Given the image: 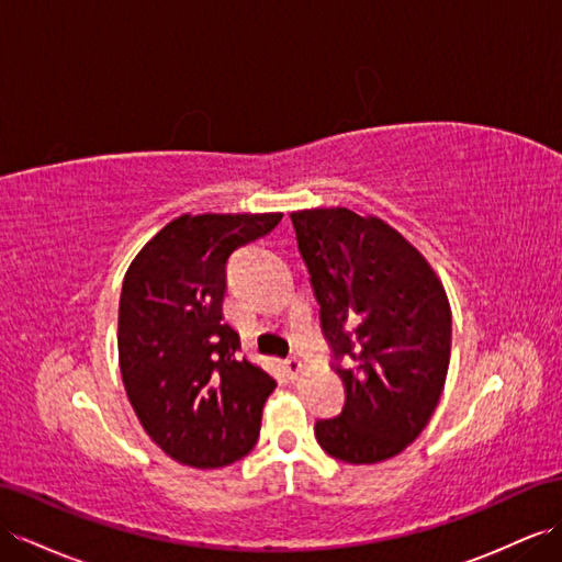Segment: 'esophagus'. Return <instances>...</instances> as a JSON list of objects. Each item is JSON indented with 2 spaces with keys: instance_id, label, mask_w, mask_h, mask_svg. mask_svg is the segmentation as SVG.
Masks as SVG:
<instances>
[{
  "instance_id": "esophagus-1",
  "label": "esophagus",
  "mask_w": 562,
  "mask_h": 562,
  "mask_svg": "<svg viewBox=\"0 0 562 562\" xmlns=\"http://www.w3.org/2000/svg\"><path fill=\"white\" fill-rule=\"evenodd\" d=\"M285 373L291 378H297L302 373V361L297 357H291L285 361Z\"/></svg>"
}]
</instances>
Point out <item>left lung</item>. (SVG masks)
Here are the masks:
<instances>
[{
    "label": "left lung",
    "mask_w": 562,
    "mask_h": 562,
    "mask_svg": "<svg viewBox=\"0 0 562 562\" xmlns=\"http://www.w3.org/2000/svg\"><path fill=\"white\" fill-rule=\"evenodd\" d=\"M310 269L322 330L345 385L340 416L316 420L333 459L381 463L428 426L451 357L445 285L383 220L347 207L291 215Z\"/></svg>",
    "instance_id": "8db88e82"
}]
</instances>
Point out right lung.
<instances>
[{
  "label": "right lung",
  "instance_id": "obj_1",
  "mask_svg": "<svg viewBox=\"0 0 562 562\" xmlns=\"http://www.w3.org/2000/svg\"><path fill=\"white\" fill-rule=\"evenodd\" d=\"M281 212L181 215L134 257L120 293L117 359L146 435L191 468L229 465L255 447L277 381L240 357L224 322L226 262Z\"/></svg>",
  "mask_w": 562,
  "mask_h": 562
}]
</instances>
